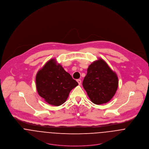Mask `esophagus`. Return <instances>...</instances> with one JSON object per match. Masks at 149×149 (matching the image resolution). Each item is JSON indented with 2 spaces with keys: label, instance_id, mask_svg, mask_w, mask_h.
Segmentation results:
<instances>
[{
  "label": "esophagus",
  "instance_id": "esophagus-1",
  "mask_svg": "<svg viewBox=\"0 0 149 149\" xmlns=\"http://www.w3.org/2000/svg\"><path fill=\"white\" fill-rule=\"evenodd\" d=\"M77 83H79V85H80V84H81V80L78 79V80H77Z\"/></svg>",
  "mask_w": 149,
  "mask_h": 149
}]
</instances>
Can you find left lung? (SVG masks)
Returning <instances> with one entry per match:
<instances>
[{
    "label": "left lung",
    "mask_w": 149,
    "mask_h": 149,
    "mask_svg": "<svg viewBox=\"0 0 149 149\" xmlns=\"http://www.w3.org/2000/svg\"><path fill=\"white\" fill-rule=\"evenodd\" d=\"M83 86L92 103L102 104L108 102L115 95L118 87V78L102 58L91 64Z\"/></svg>",
    "instance_id": "obj_1"
}]
</instances>
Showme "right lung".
<instances>
[{
  "instance_id": "obj_1",
  "label": "right lung",
  "mask_w": 149,
  "mask_h": 149,
  "mask_svg": "<svg viewBox=\"0 0 149 149\" xmlns=\"http://www.w3.org/2000/svg\"><path fill=\"white\" fill-rule=\"evenodd\" d=\"M36 81L39 95L48 104L55 106L64 103L70 91L78 85L55 59L50 60L37 72Z\"/></svg>"
}]
</instances>
